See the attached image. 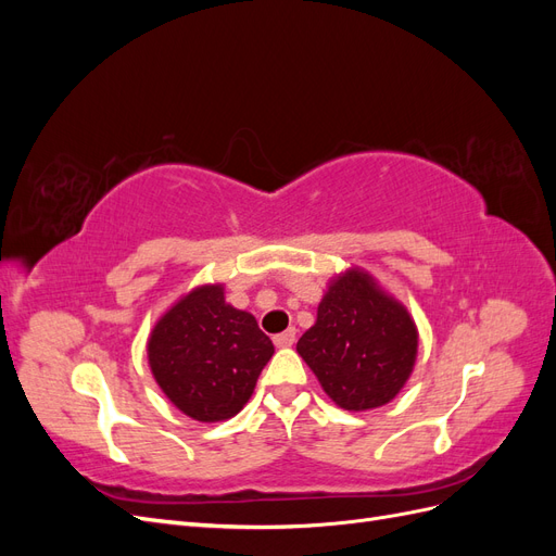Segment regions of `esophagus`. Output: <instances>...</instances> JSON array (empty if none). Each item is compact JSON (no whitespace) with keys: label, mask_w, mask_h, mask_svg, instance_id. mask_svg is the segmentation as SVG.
<instances>
[{"label":"esophagus","mask_w":556,"mask_h":556,"mask_svg":"<svg viewBox=\"0 0 556 556\" xmlns=\"http://www.w3.org/2000/svg\"><path fill=\"white\" fill-rule=\"evenodd\" d=\"M294 339H296V329H288V331L274 336V343H276V348H292Z\"/></svg>","instance_id":"1"}]
</instances>
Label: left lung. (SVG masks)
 Wrapping results in <instances>:
<instances>
[{
  "label": "left lung",
  "mask_w": 556,
  "mask_h": 556,
  "mask_svg": "<svg viewBox=\"0 0 556 556\" xmlns=\"http://www.w3.org/2000/svg\"><path fill=\"white\" fill-rule=\"evenodd\" d=\"M419 333L396 296L359 266L333 276L317 306L315 325L296 352L325 394L343 410H371L390 403L408 382Z\"/></svg>",
  "instance_id": "left-lung-1"
}]
</instances>
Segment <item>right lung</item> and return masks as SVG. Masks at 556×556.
Returning a JSON list of instances; mask_svg holds the SVG:
<instances>
[{"label":"right lung","instance_id":"add662e5","mask_svg":"<svg viewBox=\"0 0 556 556\" xmlns=\"http://www.w3.org/2000/svg\"><path fill=\"white\" fill-rule=\"evenodd\" d=\"M148 366L164 396L197 422H223L255 392L274 343L255 315L225 301L223 282L197 285L148 336Z\"/></svg>","mask_w":556,"mask_h":556}]
</instances>
